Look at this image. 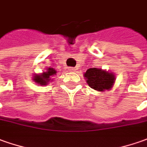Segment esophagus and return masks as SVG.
Instances as JSON below:
<instances>
[{"instance_id": "obj_1", "label": "esophagus", "mask_w": 147, "mask_h": 147, "mask_svg": "<svg viewBox=\"0 0 147 147\" xmlns=\"http://www.w3.org/2000/svg\"><path fill=\"white\" fill-rule=\"evenodd\" d=\"M68 70L71 71H76L75 67H68Z\"/></svg>"}]
</instances>
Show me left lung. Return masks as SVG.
Masks as SVG:
<instances>
[{
    "instance_id": "obj_1",
    "label": "left lung",
    "mask_w": 147,
    "mask_h": 147,
    "mask_svg": "<svg viewBox=\"0 0 147 147\" xmlns=\"http://www.w3.org/2000/svg\"><path fill=\"white\" fill-rule=\"evenodd\" d=\"M84 77L89 87L97 91L110 89L115 80L114 75L95 67L87 70Z\"/></svg>"
}]
</instances>
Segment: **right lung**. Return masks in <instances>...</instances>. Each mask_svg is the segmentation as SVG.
I'll return each mask as SVG.
<instances>
[{"instance_id":"1","label":"right lung","mask_w":147,"mask_h":147,"mask_svg":"<svg viewBox=\"0 0 147 147\" xmlns=\"http://www.w3.org/2000/svg\"><path fill=\"white\" fill-rule=\"evenodd\" d=\"M56 73V71L55 69H53L51 67H49L47 69V71L43 72V74L40 75V76H37L34 77V80L39 84L40 85H47V83L50 81L51 80V76H54L55 74Z\"/></svg>"}]
</instances>
